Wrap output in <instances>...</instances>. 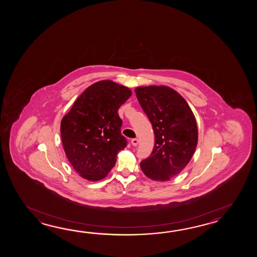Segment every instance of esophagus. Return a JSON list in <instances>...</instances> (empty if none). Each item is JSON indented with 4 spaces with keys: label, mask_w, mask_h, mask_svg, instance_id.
<instances>
[{
    "label": "esophagus",
    "mask_w": 257,
    "mask_h": 257,
    "mask_svg": "<svg viewBox=\"0 0 257 257\" xmlns=\"http://www.w3.org/2000/svg\"><path fill=\"white\" fill-rule=\"evenodd\" d=\"M131 144H132L133 146H137V145L139 144L138 139H132V140H131Z\"/></svg>",
    "instance_id": "34e87169"
}]
</instances>
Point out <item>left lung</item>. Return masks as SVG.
<instances>
[{
	"label": "left lung",
	"mask_w": 257,
	"mask_h": 257,
	"mask_svg": "<svg viewBox=\"0 0 257 257\" xmlns=\"http://www.w3.org/2000/svg\"><path fill=\"white\" fill-rule=\"evenodd\" d=\"M135 92L155 135L153 153L142 161L141 168L152 180H170L186 167L196 151L195 115L183 96L168 86H142Z\"/></svg>",
	"instance_id": "1"
}]
</instances>
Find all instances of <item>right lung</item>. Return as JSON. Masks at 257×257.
<instances>
[{"label":"right lung","mask_w":257,"mask_h":257,"mask_svg":"<svg viewBox=\"0 0 257 257\" xmlns=\"http://www.w3.org/2000/svg\"><path fill=\"white\" fill-rule=\"evenodd\" d=\"M131 89L104 80L92 84L76 99L60 123L66 156L82 178H104L126 147L118 108L131 97Z\"/></svg>","instance_id":"1"}]
</instances>
